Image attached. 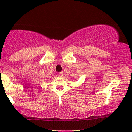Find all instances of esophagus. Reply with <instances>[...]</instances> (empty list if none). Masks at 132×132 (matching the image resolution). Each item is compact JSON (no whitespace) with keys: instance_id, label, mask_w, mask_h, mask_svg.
<instances>
[{"instance_id":"34e87169","label":"esophagus","mask_w":132,"mask_h":132,"mask_svg":"<svg viewBox=\"0 0 132 132\" xmlns=\"http://www.w3.org/2000/svg\"><path fill=\"white\" fill-rule=\"evenodd\" d=\"M59 75L61 77L63 76V71H61V72H60V73H59Z\"/></svg>"}]
</instances>
